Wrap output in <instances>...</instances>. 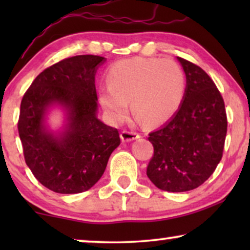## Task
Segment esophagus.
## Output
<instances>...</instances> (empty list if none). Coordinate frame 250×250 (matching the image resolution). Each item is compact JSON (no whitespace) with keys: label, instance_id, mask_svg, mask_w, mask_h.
I'll list each match as a JSON object with an SVG mask.
<instances>
[{"label":"esophagus","instance_id":"esophagus-1","mask_svg":"<svg viewBox=\"0 0 250 250\" xmlns=\"http://www.w3.org/2000/svg\"><path fill=\"white\" fill-rule=\"evenodd\" d=\"M123 142H131L133 140H136L140 138V134L138 132L134 131H123L121 134Z\"/></svg>","mask_w":250,"mask_h":250}]
</instances>
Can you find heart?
<instances>
[{"mask_svg": "<svg viewBox=\"0 0 250 250\" xmlns=\"http://www.w3.org/2000/svg\"><path fill=\"white\" fill-rule=\"evenodd\" d=\"M108 86L99 101L112 121H124L132 111L148 125H160L177 111L186 94V75L173 60L132 58L115 62L107 73Z\"/></svg>", "mask_w": 250, "mask_h": 250, "instance_id": "b5f03b06", "label": "heart"}]
</instances>
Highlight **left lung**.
<instances>
[{
    "mask_svg": "<svg viewBox=\"0 0 250 250\" xmlns=\"http://www.w3.org/2000/svg\"><path fill=\"white\" fill-rule=\"evenodd\" d=\"M187 77L176 114L149 134L153 156L146 175L160 190L184 192L208 180L223 156L228 119L224 100L199 66L177 57Z\"/></svg>",
    "mask_w": 250,
    "mask_h": 250,
    "instance_id": "obj_1",
    "label": "left lung"
}]
</instances>
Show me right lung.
Here are the masks:
<instances>
[{"instance_id": "obj_1", "label": "right lung", "mask_w": 250, "mask_h": 250, "mask_svg": "<svg viewBox=\"0 0 250 250\" xmlns=\"http://www.w3.org/2000/svg\"><path fill=\"white\" fill-rule=\"evenodd\" d=\"M104 60L92 54L66 58L43 70L22 97L18 132L25 162L36 180L54 192L91 189L121 145L118 129L97 117L95 71ZM53 104L67 110V125L59 135L43 124Z\"/></svg>"}]
</instances>
